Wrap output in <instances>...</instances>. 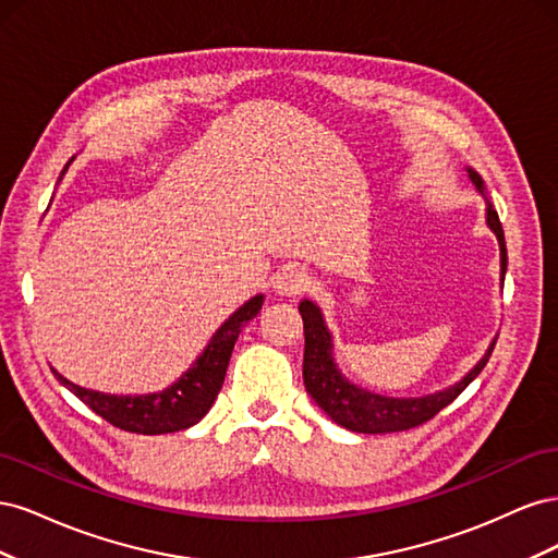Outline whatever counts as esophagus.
<instances>
[{"label": "esophagus", "instance_id": "obj_1", "mask_svg": "<svg viewBox=\"0 0 558 558\" xmlns=\"http://www.w3.org/2000/svg\"><path fill=\"white\" fill-rule=\"evenodd\" d=\"M310 283H312V279H310L305 269L298 267V265H289L277 275L275 289L281 295H300V293H305L310 289Z\"/></svg>", "mask_w": 558, "mask_h": 558}]
</instances>
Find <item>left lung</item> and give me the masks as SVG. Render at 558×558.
Wrapping results in <instances>:
<instances>
[{
	"label": "left lung",
	"mask_w": 558,
	"mask_h": 558,
	"mask_svg": "<svg viewBox=\"0 0 558 558\" xmlns=\"http://www.w3.org/2000/svg\"><path fill=\"white\" fill-rule=\"evenodd\" d=\"M472 183L482 191V179L477 172L468 170ZM486 223L492 226L496 238L500 242V265H502V277L505 267H508V248H505L502 238V226L498 211L488 205L486 207ZM302 324H305V361H302V379H305L307 393L316 400V404L324 410L335 424H340L353 433H398V430H410L421 424H426L437 412H442L447 404H451L459 398L465 386L475 379L484 365L488 363V356L496 347L486 351V356L475 365L470 375H465L463 381L451 386L449 391L426 396V398H414V400H398V398H381L363 388H356L347 379L340 377L330 356V332L326 330L324 316H320L318 307L314 302L305 300L300 305Z\"/></svg>",
	"instance_id": "obj_1"
}]
</instances>
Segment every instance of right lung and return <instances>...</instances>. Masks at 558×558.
<instances>
[{
	"label": "right lung",
	"mask_w": 558,
	"mask_h": 558,
	"mask_svg": "<svg viewBox=\"0 0 558 558\" xmlns=\"http://www.w3.org/2000/svg\"><path fill=\"white\" fill-rule=\"evenodd\" d=\"M263 307V295L248 300L244 307L234 312L226 324L216 330L205 353L193 363L189 373L181 375L177 384L165 388L160 393L148 396H107L88 391V388L66 381L60 373L53 375L88 408L109 421L111 426L140 433L160 435L177 433L195 426L197 421L209 412L218 391H221L226 369L232 356V347L238 342L240 330L256 316Z\"/></svg>",
	"instance_id": "right-lung-1"
}]
</instances>
